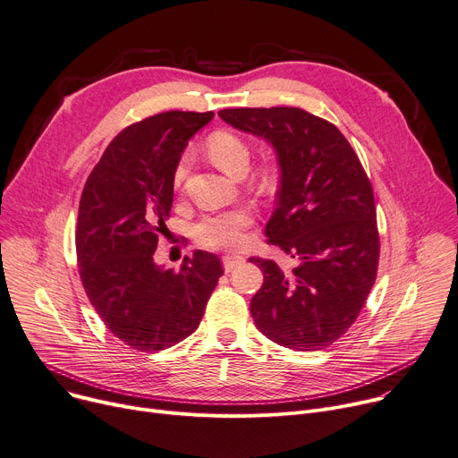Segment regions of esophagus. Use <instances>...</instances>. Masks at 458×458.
Instances as JSON below:
<instances>
[{
    "mask_svg": "<svg viewBox=\"0 0 458 458\" xmlns=\"http://www.w3.org/2000/svg\"><path fill=\"white\" fill-rule=\"evenodd\" d=\"M242 261H245V258L242 256H225L223 258V265H225V270L226 272H232L237 265H241Z\"/></svg>",
    "mask_w": 458,
    "mask_h": 458,
    "instance_id": "34e87169",
    "label": "esophagus"
}]
</instances>
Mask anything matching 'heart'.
Listing matches in <instances>:
<instances>
[{
  "label": "heart",
  "mask_w": 458,
  "mask_h": 458,
  "mask_svg": "<svg viewBox=\"0 0 458 458\" xmlns=\"http://www.w3.org/2000/svg\"><path fill=\"white\" fill-rule=\"evenodd\" d=\"M208 155L216 162L225 173L237 176L245 173L250 162V148L247 141L239 138L237 134L230 131H217L208 138ZM190 158L188 155L182 157L174 167L173 184L178 190L188 174ZM261 186H270L272 174L268 171H263ZM254 223L252 211L247 208H233L225 211L208 213L195 226H193V237L197 245L208 250H230L237 249L242 239H245V230Z\"/></svg>",
  "instance_id": "1"
}]
</instances>
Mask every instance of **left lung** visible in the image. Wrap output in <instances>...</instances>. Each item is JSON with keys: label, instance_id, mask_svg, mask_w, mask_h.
Wrapping results in <instances>:
<instances>
[{"label": "left lung", "instance_id": "1", "mask_svg": "<svg viewBox=\"0 0 458 458\" xmlns=\"http://www.w3.org/2000/svg\"><path fill=\"white\" fill-rule=\"evenodd\" d=\"M219 115L276 150L278 208L265 235L298 261L282 270L272 259H249L263 270L250 300L254 322L280 346L324 350L350 329L376 282L379 232L370 180L343 132L306 110L226 108Z\"/></svg>", "mask_w": 458, "mask_h": 458}]
</instances>
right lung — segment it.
<instances>
[{"label":"right lung","instance_id":"obj_1","mask_svg":"<svg viewBox=\"0 0 458 458\" xmlns=\"http://www.w3.org/2000/svg\"><path fill=\"white\" fill-rule=\"evenodd\" d=\"M211 117L171 110L129 125L110 141L81 195L75 247L82 287L114 337L138 352L190 337L223 276L221 259L204 250L184 258L180 270L155 263L174 167Z\"/></svg>","mask_w":458,"mask_h":458}]
</instances>
